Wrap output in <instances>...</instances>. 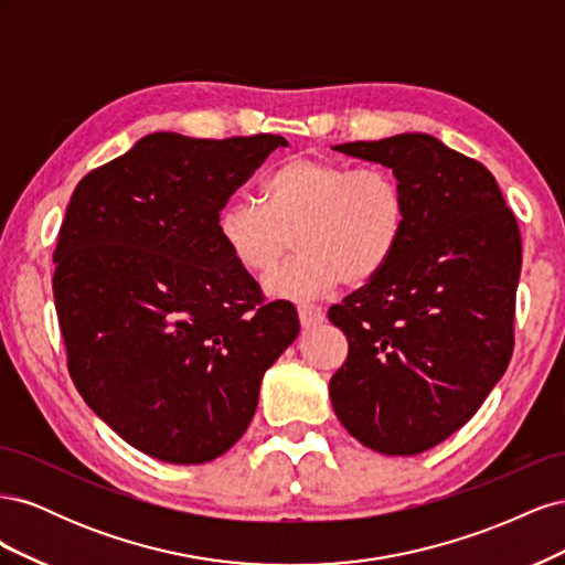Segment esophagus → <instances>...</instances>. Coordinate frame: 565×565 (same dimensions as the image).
<instances>
[{
	"instance_id": "esophagus-1",
	"label": "esophagus",
	"mask_w": 565,
	"mask_h": 565,
	"mask_svg": "<svg viewBox=\"0 0 565 565\" xmlns=\"http://www.w3.org/2000/svg\"><path fill=\"white\" fill-rule=\"evenodd\" d=\"M322 320H324V313H322V309H318V306H313V303L299 306V322L303 330L318 328V324H322Z\"/></svg>"
}]
</instances>
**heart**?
Masks as SVG:
<instances>
[{"label": "heart", "instance_id": "obj_1", "mask_svg": "<svg viewBox=\"0 0 565 565\" xmlns=\"http://www.w3.org/2000/svg\"><path fill=\"white\" fill-rule=\"evenodd\" d=\"M407 200L386 169L297 156L264 179L262 204L233 200L216 231L235 264L264 276L289 243L301 249L264 280L276 299L309 301L341 282L363 285L388 266L405 235Z\"/></svg>", "mask_w": 565, "mask_h": 565}]
</instances>
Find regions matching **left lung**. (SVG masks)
Returning <instances> with one entry per match:
<instances>
[{
	"label": "left lung",
	"instance_id": "obj_1",
	"mask_svg": "<svg viewBox=\"0 0 565 565\" xmlns=\"http://www.w3.org/2000/svg\"><path fill=\"white\" fill-rule=\"evenodd\" d=\"M334 150L391 169L407 226L380 276L328 313L349 339L330 398L363 446L419 455L476 415L511 361L519 224L488 169L429 134Z\"/></svg>",
	"mask_w": 565,
	"mask_h": 565
}]
</instances>
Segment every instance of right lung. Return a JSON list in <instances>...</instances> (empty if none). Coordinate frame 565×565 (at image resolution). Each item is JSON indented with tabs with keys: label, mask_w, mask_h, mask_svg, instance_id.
<instances>
[{
	"label": "right lung",
	"mask_w": 565,
	"mask_h": 565,
	"mask_svg": "<svg viewBox=\"0 0 565 565\" xmlns=\"http://www.w3.org/2000/svg\"><path fill=\"white\" fill-rule=\"evenodd\" d=\"M282 136L158 131L84 177L54 252L67 372L129 446L172 465L233 448L264 372L299 334L216 231L221 210Z\"/></svg>",
	"instance_id": "add662e5"
}]
</instances>
